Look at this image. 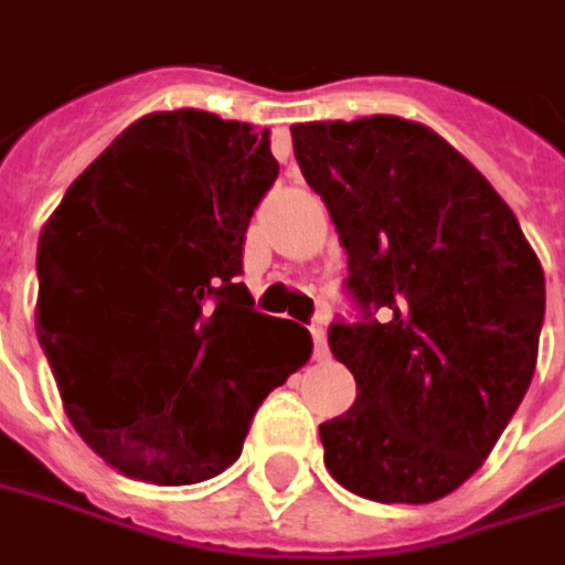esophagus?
Masks as SVG:
<instances>
[{"instance_id":"esophagus-1","label":"esophagus","mask_w":565,"mask_h":565,"mask_svg":"<svg viewBox=\"0 0 565 565\" xmlns=\"http://www.w3.org/2000/svg\"><path fill=\"white\" fill-rule=\"evenodd\" d=\"M310 335H313V358H317V361H323L329 351H327V332H323V323H320V320L310 327Z\"/></svg>"}]
</instances>
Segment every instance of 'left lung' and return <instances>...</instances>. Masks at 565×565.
I'll return each instance as SVG.
<instances>
[{"label":"left lung","mask_w":565,"mask_h":565,"mask_svg":"<svg viewBox=\"0 0 565 565\" xmlns=\"http://www.w3.org/2000/svg\"><path fill=\"white\" fill-rule=\"evenodd\" d=\"M291 146L348 252L358 320L329 348L358 382L323 463L380 503H429L482 467L539 361L544 270L460 151L392 115L295 124Z\"/></svg>","instance_id":"8db88e82"}]
</instances>
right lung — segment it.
I'll list each match as a JSON object with an SVG mask.
<instances>
[{
	"instance_id": "obj_1",
	"label": "right lung",
	"mask_w": 565,
	"mask_h": 565,
	"mask_svg": "<svg viewBox=\"0 0 565 565\" xmlns=\"http://www.w3.org/2000/svg\"><path fill=\"white\" fill-rule=\"evenodd\" d=\"M279 164L270 132L180 108L142 117L64 192L36 245V335L79 438L117 472L195 486L242 454L310 332L238 282Z\"/></svg>"
}]
</instances>
